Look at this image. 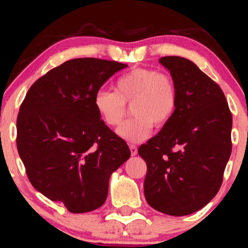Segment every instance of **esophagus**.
<instances>
[{"label": "esophagus", "mask_w": 248, "mask_h": 248, "mask_svg": "<svg viewBox=\"0 0 248 248\" xmlns=\"http://www.w3.org/2000/svg\"><path fill=\"white\" fill-rule=\"evenodd\" d=\"M129 149H130V154H132V156H135L136 154H138V148H136V146H134V144H130Z\"/></svg>", "instance_id": "obj_1"}]
</instances>
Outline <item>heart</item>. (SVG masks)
<instances>
[{
    "label": "heart",
    "mask_w": 248,
    "mask_h": 248,
    "mask_svg": "<svg viewBox=\"0 0 248 248\" xmlns=\"http://www.w3.org/2000/svg\"><path fill=\"white\" fill-rule=\"evenodd\" d=\"M95 110L107 126L116 127L127 114V105H133V119L116 130L128 142H142L157 127L169 122L177 105L175 82L166 73L150 67H138L118 79L114 91L95 93Z\"/></svg>",
    "instance_id": "1"
}]
</instances>
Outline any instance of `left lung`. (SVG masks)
I'll return each mask as SVG.
<instances>
[{"label":"left lung","instance_id":"obj_1","mask_svg":"<svg viewBox=\"0 0 248 248\" xmlns=\"http://www.w3.org/2000/svg\"><path fill=\"white\" fill-rule=\"evenodd\" d=\"M176 91L175 113L139 148L147 163L144 197L153 209L187 216L217 195L231 156L232 115L221 88L183 57L161 58Z\"/></svg>","mask_w":248,"mask_h":248}]
</instances>
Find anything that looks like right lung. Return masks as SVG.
Masks as SVG:
<instances>
[{
	"instance_id": "right-lung-1",
	"label": "right lung",
	"mask_w": 248,
	"mask_h": 248,
	"mask_svg": "<svg viewBox=\"0 0 248 248\" xmlns=\"http://www.w3.org/2000/svg\"><path fill=\"white\" fill-rule=\"evenodd\" d=\"M127 64L96 58L62 62L28 91L17 116V149L33 187L72 213L105 203L110 175L130 157L101 121L95 93Z\"/></svg>"
}]
</instances>
